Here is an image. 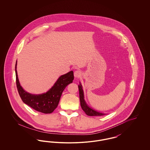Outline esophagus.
I'll list each match as a JSON object with an SVG mask.
<instances>
[{"label":"esophagus","mask_w":150,"mask_h":150,"mask_svg":"<svg viewBox=\"0 0 150 150\" xmlns=\"http://www.w3.org/2000/svg\"><path fill=\"white\" fill-rule=\"evenodd\" d=\"M81 75V72L79 70H77L74 72V76L76 78H78L79 77H80Z\"/></svg>","instance_id":"obj_1"}]
</instances>
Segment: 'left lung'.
<instances>
[{
    "mask_svg": "<svg viewBox=\"0 0 150 150\" xmlns=\"http://www.w3.org/2000/svg\"><path fill=\"white\" fill-rule=\"evenodd\" d=\"M79 91V98L80 101V105L83 110L85 112L86 114L88 116H102L105 115L100 112H98L92 108L89 107L86 103V100H84V92L82 89V86L80 83L78 86Z\"/></svg>",
    "mask_w": 150,
    "mask_h": 150,
    "instance_id": "8db88e82",
    "label": "left lung"
}]
</instances>
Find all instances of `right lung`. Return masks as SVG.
<instances>
[{
	"label": "right lung",
	"instance_id": "right-lung-1",
	"mask_svg": "<svg viewBox=\"0 0 150 150\" xmlns=\"http://www.w3.org/2000/svg\"><path fill=\"white\" fill-rule=\"evenodd\" d=\"M17 61L15 66L16 85L22 101L36 111L44 114H50L57 108L62 93L67 85L74 79L72 71L61 75L50 89L46 93L34 94L25 91L22 87L17 75Z\"/></svg>",
	"mask_w": 150,
	"mask_h": 150
}]
</instances>
